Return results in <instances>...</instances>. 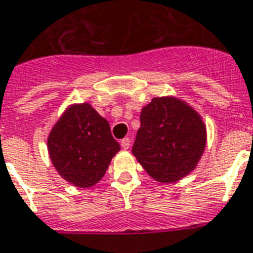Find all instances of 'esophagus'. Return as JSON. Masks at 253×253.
Segmentation results:
<instances>
[{"instance_id": "esophagus-1", "label": "esophagus", "mask_w": 253, "mask_h": 253, "mask_svg": "<svg viewBox=\"0 0 253 253\" xmlns=\"http://www.w3.org/2000/svg\"><path fill=\"white\" fill-rule=\"evenodd\" d=\"M130 144H131L130 137H125V139L121 140V145H122L123 149H128V148H130Z\"/></svg>"}]
</instances>
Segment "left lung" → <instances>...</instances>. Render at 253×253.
Instances as JSON below:
<instances>
[{"label": "left lung", "instance_id": "8db88e82", "mask_svg": "<svg viewBox=\"0 0 253 253\" xmlns=\"http://www.w3.org/2000/svg\"><path fill=\"white\" fill-rule=\"evenodd\" d=\"M207 144V128L195 109L175 97H155L141 109L132 153L161 183L182 179L198 166Z\"/></svg>", "mask_w": 253, "mask_h": 253}]
</instances>
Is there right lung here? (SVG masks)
Instances as JSON below:
<instances>
[{
	"label": "right lung",
	"instance_id": "right-lung-1",
	"mask_svg": "<svg viewBox=\"0 0 253 253\" xmlns=\"http://www.w3.org/2000/svg\"><path fill=\"white\" fill-rule=\"evenodd\" d=\"M120 149L108 121L87 102L69 106L48 136L53 166L63 179L80 188L97 183Z\"/></svg>",
	"mask_w": 253,
	"mask_h": 253
}]
</instances>
